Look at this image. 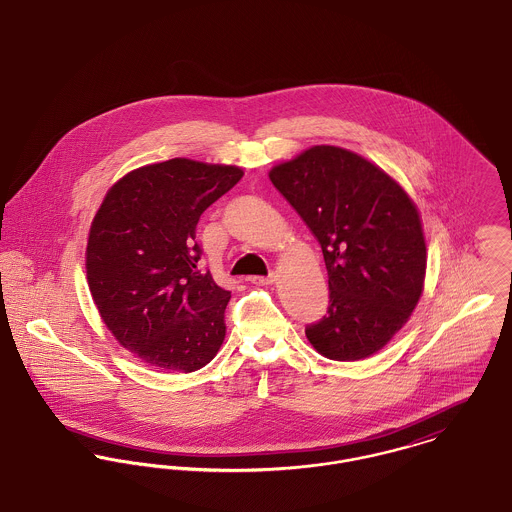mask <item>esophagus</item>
<instances>
[{
    "instance_id": "1",
    "label": "esophagus",
    "mask_w": 512,
    "mask_h": 512,
    "mask_svg": "<svg viewBox=\"0 0 512 512\" xmlns=\"http://www.w3.org/2000/svg\"><path fill=\"white\" fill-rule=\"evenodd\" d=\"M276 275L271 273L269 276H253L251 282L257 284V286H269V284H275Z\"/></svg>"
}]
</instances>
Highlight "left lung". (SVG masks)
I'll return each instance as SVG.
<instances>
[{
  "instance_id": "1",
  "label": "left lung",
  "mask_w": 512,
  "mask_h": 512,
  "mask_svg": "<svg viewBox=\"0 0 512 512\" xmlns=\"http://www.w3.org/2000/svg\"><path fill=\"white\" fill-rule=\"evenodd\" d=\"M269 177L317 237L329 308L306 327L317 353L362 360L407 323L425 288L427 245L419 210L376 163L337 146H312Z\"/></svg>"
}]
</instances>
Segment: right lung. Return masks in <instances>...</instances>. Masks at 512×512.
<instances>
[{"mask_svg":"<svg viewBox=\"0 0 512 512\" xmlns=\"http://www.w3.org/2000/svg\"><path fill=\"white\" fill-rule=\"evenodd\" d=\"M243 177L237 165L175 158L126 173L87 237L93 302L118 343L165 372H195L220 351L230 292L197 267L200 214Z\"/></svg>","mask_w":512,"mask_h":512,"instance_id":"obj_1","label":"right lung"}]
</instances>
